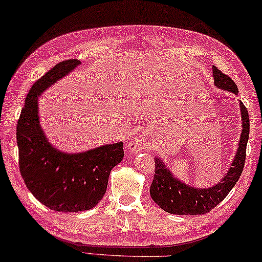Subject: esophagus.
<instances>
[{
  "mask_svg": "<svg viewBox=\"0 0 262 262\" xmlns=\"http://www.w3.org/2000/svg\"><path fill=\"white\" fill-rule=\"evenodd\" d=\"M142 148V140L141 138H135L133 141L128 144V149L132 150V151H135V150H140Z\"/></svg>",
  "mask_w": 262,
  "mask_h": 262,
  "instance_id": "1",
  "label": "esophagus"
}]
</instances>
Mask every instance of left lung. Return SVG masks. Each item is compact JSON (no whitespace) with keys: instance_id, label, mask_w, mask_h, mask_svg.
<instances>
[{"instance_id":"8db88e82","label":"left lung","mask_w":262,"mask_h":262,"mask_svg":"<svg viewBox=\"0 0 262 262\" xmlns=\"http://www.w3.org/2000/svg\"><path fill=\"white\" fill-rule=\"evenodd\" d=\"M214 84L217 88L232 92L237 95V87L231 77L213 67ZM243 132H241L239 148L232 167L222 180L209 188H194L181 182L170 173L159 158H155V173L149 193L154 202L160 208L170 214L178 215H201L212 210L227 196L236 185L244 170L246 160V147L249 136L248 111L240 101Z\"/></svg>"}]
</instances>
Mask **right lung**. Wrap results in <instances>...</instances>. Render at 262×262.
Here are the masks:
<instances>
[{
  "mask_svg": "<svg viewBox=\"0 0 262 262\" xmlns=\"http://www.w3.org/2000/svg\"><path fill=\"white\" fill-rule=\"evenodd\" d=\"M81 62L57 63L30 88L19 115L16 140L19 171L27 188L55 212H81L95 207L107 190L111 170L123 159V143L68 154L48 142L38 119L37 96L68 75Z\"/></svg>",
  "mask_w": 262,
  "mask_h": 262,
  "instance_id": "1",
  "label": "right lung"
}]
</instances>
